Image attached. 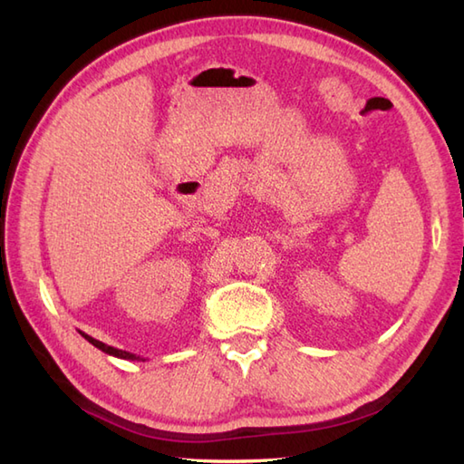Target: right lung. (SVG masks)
I'll use <instances>...</instances> for the list:
<instances>
[{"mask_svg":"<svg viewBox=\"0 0 464 464\" xmlns=\"http://www.w3.org/2000/svg\"><path fill=\"white\" fill-rule=\"evenodd\" d=\"M80 333H82V331H80ZM82 337H83L85 341H90V343L93 344V347H97V349L103 351V353H107V354H111V357H117V359H127V361H147V359L140 357V354H133V353H127V351H121V349L110 347V344H105V343H102V341H97V339L90 337V334H87V333H82Z\"/></svg>","mask_w":464,"mask_h":464,"instance_id":"1","label":"right lung"}]
</instances>
